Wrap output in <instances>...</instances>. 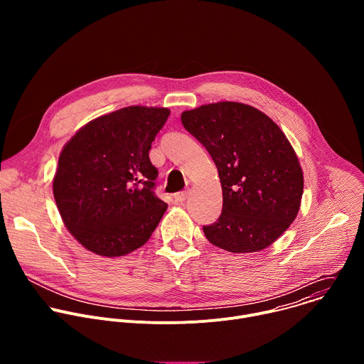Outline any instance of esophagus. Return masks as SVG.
<instances>
[{
    "instance_id": "1",
    "label": "esophagus",
    "mask_w": 364,
    "mask_h": 364,
    "mask_svg": "<svg viewBox=\"0 0 364 364\" xmlns=\"http://www.w3.org/2000/svg\"><path fill=\"white\" fill-rule=\"evenodd\" d=\"M187 197H188V191H178V193H176V194H174V200H176L177 203H183V201H186V200H187Z\"/></svg>"
}]
</instances>
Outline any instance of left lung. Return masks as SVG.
<instances>
[{"label": "left lung", "mask_w": 364, "mask_h": 364, "mask_svg": "<svg viewBox=\"0 0 364 364\" xmlns=\"http://www.w3.org/2000/svg\"><path fill=\"white\" fill-rule=\"evenodd\" d=\"M183 127L213 159L223 191L218 222L203 226L210 243L232 253L272 245L295 220L304 191L296 154L264 112L218 102L181 114Z\"/></svg>", "instance_id": "1"}]
</instances>
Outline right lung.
<instances>
[{
    "instance_id": "1",
    "label": "right lung",
    "mask_w": 364,
    "mask_h": 364,
    "mask_svg": "<svg viewBox=\"0 0 364 364\" xmlns=\"http://www.w3.org/2000/svg\"><path fill=\"white\" fill-rule=\"evenodd\" d=\"M167 108L128 107L80 128L63 146L53 194L68 230L87 250L124 256L159 226L167 203L154 193L151 144Z\"/></svg>"
}]
</instances>
